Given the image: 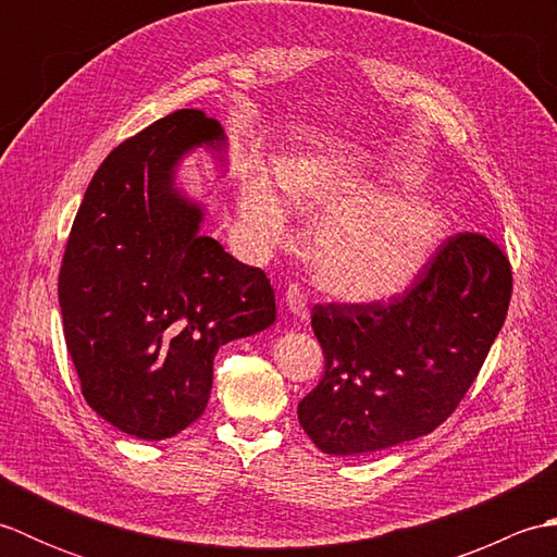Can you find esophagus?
<instances>
[{
    "instance_id": "obj_1",
    "label": "esophagus",
    "mask_w": 557,
    "mask_h": 557,
    "mask_svg": "<svg viewBox=\"0 0 557 557\" xmlns=\"http://www.w3.org/2000/svg\"><path fill=\"white\" fill-rule=\"evenodd\" d=\"M285 306H287L289 313H294L297 318H306V294L297 285L287 287Z\"/></svg>"
}]
</instances>
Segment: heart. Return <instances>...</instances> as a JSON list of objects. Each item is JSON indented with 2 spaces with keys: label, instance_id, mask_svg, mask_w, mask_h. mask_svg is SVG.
<instances>
[{
  "label": "heart",
  "instance_id": "1",
  "mask_svg": "<svg viewBox=\"0 0 557 557\" xmlns=\"http://www.w3.org/2000/svg\"><path fill=\"white\" fill-rule=\"evenodd\" d=\"M275 182L294 208L333 210L313 230L309 258L318 285L347 301H383L409 289L449 232L447 210L423 194L371 196L369 172L321 158L277 164ZM236 212L253 244L275 242L285 210L263 170L236 174Z\"/></svg>",
  "mask_w": 557,
  "mask_h": 557
}]
</instances>
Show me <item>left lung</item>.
Returning <instances> with one entry per match:
<instances>
[{
  "instance_id": "1",
  "label": "left lung",
  "mask_w": 557,
  "mask_h": 557,
  "mask_svg": "<svg viewBox=\"0 0 557 557\" xmlns=\"http://www.w3.org/2000/svg\"><path fill=\"white\" fill-rule=\"evenodd\" d=\"M510 297V260L483 234L461 232L389 304L315 306L325 373L299 401L301 429L339 457L435 431L479 375Z\"/></svg>"
}]
</instances>
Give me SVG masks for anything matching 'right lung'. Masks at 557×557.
<instances>
[{
    "instance_id": "right-lung-1",
    "label": "right lung",
    "mask_w": 557,
    "mask_h": 557,
    "mask_svg": "<svg viewBox=\"0 0 557 557\" xmlns=\"http://www.w3.org/2000/svg\"><path fill=\"white\" fill-rule=\"evenodd\" d=\"M198 148L222 168L227 136L200 110L168 114L114 148L83 196L59 272L81 393L140 441L191 425L218 349L275 323L265 272L200 232L206 206L176 186Z\"/></svg>"
}]
</instances>
